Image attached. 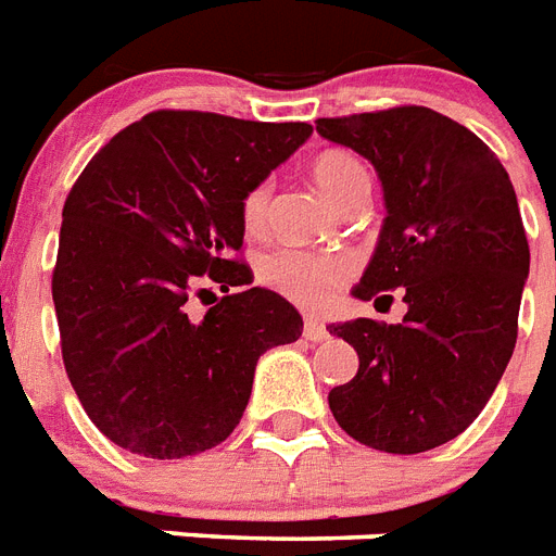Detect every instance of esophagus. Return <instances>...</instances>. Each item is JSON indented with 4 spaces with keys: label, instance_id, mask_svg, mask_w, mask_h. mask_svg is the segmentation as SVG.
Wrapping results in <instances>:
<instances>
[{
    "label": "esophagus",
    "instance_id": "obj_1",
    "mask_svg": "<svg viewBox=\"0 0 556 556\" xmlns=\"http://www.w3.org/2000/svg\"><path fill=\"white\" fill-rule=\"evenodd\" d=\"M304 339L324 341V339H330V330H327L318 318H304Z\"/></svg>",
    "mask_w": 556,
    "mask_h": 556
}]
</instances>
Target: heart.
I'll use <instances>...</instances> for the list:
<instances>
[{"label":"heart","mask_w":556,"mask_h":556,"mask_svg":"<svg viewBox=\"0 0 556 556\" xmlns=\"http://www.w3.org/2000/svg\"><path fill=\"white\" fill-rule=\"evenodd\" d=\"M309 175L330 201L348 206L358 194H367L370 175L355 154L350 152H324L313 160ZM269 201H273V186L255 184L241 198V224L250 235L264 232L269 220ZM353 257L344 252H313L283 247L261 257L257 275L261 281L283 295L292 304L304 309H321L330 304L344 283L353 278Z\"/></svg>","instance_id":"heart-1"}]
</instances>
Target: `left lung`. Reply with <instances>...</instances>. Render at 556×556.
<instances>
[{"label":"left lung","instance_id":"1","mask_svg":"<svg viewBox=\"0 0 556 556\" xmlns=\"http://www.w3.org/2000/svg\"><path fill=\"white\" fill-rule=\"evenodd\" d=\"M318 135L376 166L388 217L353 295L402 290V324H332L358 353L330 410L355 442L421 454L456 439L503 379L517 344L528 238L500 157L425 105L321 117Z\"/></svg>","mask_w":556,"mask_h":556}]
</instances>
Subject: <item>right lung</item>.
<instances>
[{
	"label": "right lung",
	"instance_id": "1",
	"mask_svg": "<svg viewBox=\"0 0 556 556\" xmlns=\"http://www.w3.org/2000/svg\"><path fill=\"white\" fill-rule=\"evenodd\" d=\"M309 135V123L160 109L71 186L51 278L62 364L114 445L149 459L220 445L257 358L301 336L290 301L250 287L241 198ZM212 286L225 299L194 319L191 301Z\"/></svg>",
	"mask_w": 556,
	"mask_h": 556
}]
</instances>
